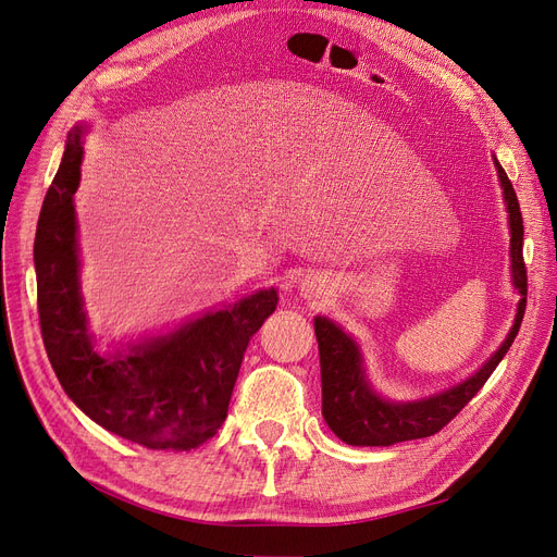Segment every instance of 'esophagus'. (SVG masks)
Wrapping results in <instances>:
<instances>
[{"instance_id":"1","label":"esophagus","mask_w":557,"mask_h":557,"mask_svg":"<svg viewBox=\"0 0 557 557\" xmlns=\"http://www.w3.org/2000/svg\"><path fill=\"white\" fill-rule=\"evenodd\" d=\"M300 290L305 294V298H318V294H323V284L315 277H307L300 286Z\"/></svg>"}]
</instances>
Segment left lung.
Returning a JSON list of instances; mask_svg holds the SVG:
<instances>
[{
	"label": "left lung",
	"instance_id": "obj_1",
	"mask_svg": "<svg viewBox=\"0 0 557 557\" xmlns=\"http://www.w3.org/2000/svg\"><path fill=\"white\" fill-rule=\"evenodd\" d=\"M494 166L496 173H499L510 219L512 284L521 296L508 338L479 372L465 379L458 386L418 401H388L379 397L368 384L359 345L336 323H332L330 318L318 315L313 320V327L320 352V382H323V418L343 443L355 447H388L437 433L483 388L494 368L502 363L510 349L523 320L529 277H525L523 263V219L519 200L504 166L496 162V158Z\"/></svg>",
	"mask_w": 557,
	"mask_h": 557
}]
</instances>
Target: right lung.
<instances>
[{
  "mask_svg": "<svg viewBox=\"0 0 557 557\" xmlns=\"http://www.w3.org/2000/svg\"><path fill=\"white\" fill-rule=\"evenodd\" d=\"M83 131L67 135L63 162L45 196L34 261L47 357L63 391L99 426L149 449H194L227 418V404L257 330L275 307V288L210 311L166 336L101 357L78 288L74 194Z\"/></svg>",
  "mask_w": 557,
  "mask_h": 557,
  "instance_id": "1",
  "label": "right lung"
}]
</instances>
